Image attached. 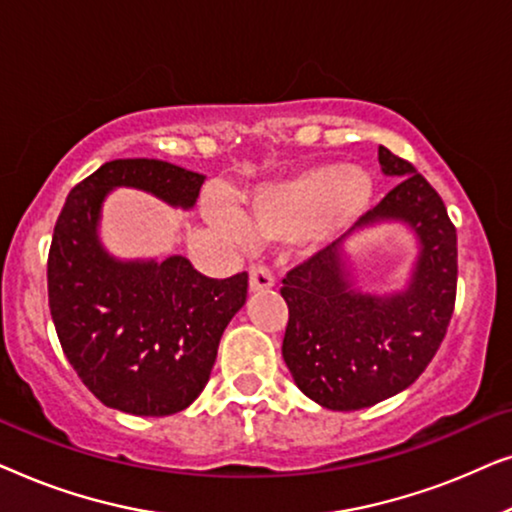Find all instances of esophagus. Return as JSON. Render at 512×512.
Instances as JSON below:
<instances>
[{
    "label": "esophagus",
    "instance_id": "34e87169",
    "mask_svg": "<svg viewBox=\"0 0 512 512\" xmlns=\"http://www.w3.org/2000/svg\"><path fill=\"white\" fill-rule=\"evenodd\" d=\"M272 284H275V277H272L270 268H265V265L256 263L249 268V286L251 291H268L272 289Z\"/></svg>",
    "mask_w": 512,
    "mask_h": 512
}]
</instances>
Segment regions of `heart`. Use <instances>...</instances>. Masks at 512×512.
I'll list each match as a JSON object with an SVG mask.
<instances>
[{
    "instance_id": "b5f03b06",
    "label": "heart",
    "mask_w": 512,
    "mask_h": 512,
    "mask_svg": "<svg viewBox=\"0 0 512 512\" xmlns=\"http://www.w3.org/2000/svg\"><path fill=\"white\" fill-rule=\"evenodd\" d=\"M373 200V181L354 167L324 165L249 198L244 219L235 209L214 205V223L237 235L265 242H291L303 235H328L359 216Z\"/></svg>"
}]
</instances>
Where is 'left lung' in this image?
<instances>
[{
  "label": "left lung",
  "instance_id": "8db88e82",
  "mask_svg": "<svg viewBox=\"0 0 512 512\" xmlns=\"http://www.w3.org/2000/svg\"><path fill=\"white\" fill-rule=\"evenodd\" d=\"M382 172L398 179L326 249L284 277L289 305L282 356L293 382L328 410H361L408 389L436 356L457 298V228L429 181L380 146ZM384 220L410 225L420 256L405 292L373 297L353 289L339 242Z\"/></svg>",
  "mask_w": 512,
  "mask_h": 512
}]
</instances>
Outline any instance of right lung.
I'll use <instances>...</instances> for the list:
<instances>
[{
    "instance_id": "1",
    "label": "right lung",
    "mask_w": 512,
    "mask_h": 512,
    "mask_svg": "<svg viewBox=\"0 0 512 512\" xmlns=\"http://www.w3.org/2000/svg\"><path fill=\"white\" fill-rule=\"evenodd\" d=\"M205 177L153 158L104 163L67 195L48 251V307L62 352L107 405L139 417L186 410L205 389L228 321L247 300V272L200 275L184 256L118 261L97 237L111 188L191 209Z\"/></svg>"
}]
</instances>
